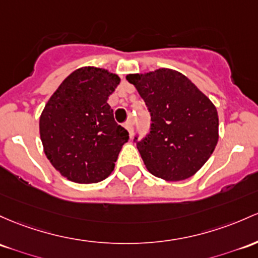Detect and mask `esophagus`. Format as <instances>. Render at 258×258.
Returning a JSON list of instances; mask_svg holds the SVG:
<instances>
[{
	"label": "esophagus",
	"instance_id": "obj_1",
	"mask_svg": "<svg viewBox=\"0 0 258 258\" xmlns=\"http://www.w3.org/2000/svg\"><path fill=\"white\" fill-rule=\"evenodd\" d=\"M123 127H124V128L127 130V131H128L130 137L132 138V136H134V122H132L131 120H130V121H126V122L123 123Z\"/></svg>",
	"mask_w": 258,
	"mask_h": 258
}]
</instances>
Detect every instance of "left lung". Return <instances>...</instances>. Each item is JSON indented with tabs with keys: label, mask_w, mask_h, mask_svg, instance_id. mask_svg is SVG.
<instances>
[{
	"label": "left lung",
	"mask_w": 258,
	"mask_h": 258,
	"mask_svg": "<svg viewBox=\"0 0 258 258\" xmlns=\"http://www.w3.org/2000/svg\"><path fill=\"white\" fill-rule=\"evenodd\" d=\"M151 112V131L135 142L154 176L166 181L191 177L218 143V112L209 99L180 72L159 69L128 75Z\"/></svg>",
	"instance_id": "obj_1"
}]
</instances>
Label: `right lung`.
Listing matches in <instances>:
<instances>
[{
    "instance_id": "obj_1",
    "label": "right lung",
    "mask_w": 258,
    "mask_h": 258,
    "mask_svg": "<svg viewBox=\"0 0 258 258\" xmlns=\"http://www.w3.org/2000/svg\"><path fill=\"white\" fill-rule=\"evenodd\" d=\"M117 75L82 67L64 79L40 116L44 152L62 176L78 183L106 179L115 168L128 132L116 123L107 99Z\"/></svg>"
}]
</instances>
